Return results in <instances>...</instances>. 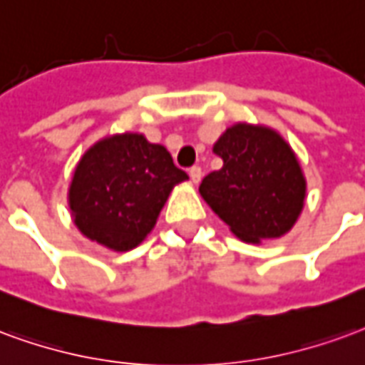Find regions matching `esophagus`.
I'll use <instances>...</instances> for the list:
<instances>
[{
  "label": "esophagus",
  "instance_id": "esophagus-1",
  "mask_svg": "<svg viewBox=\"0 0 365 365\" xmlns=\"http://www.w3.org/2000/svg\"><path fill=\"white\" fill-rule=\"evenodd\" d=\"M188 175H190V179H192V182H200V179H202V167H198V165H194V167H190V171H188Z\"/></svg>",
  "mask_w": 365,
  "mask_h": 365
}]
</instances>
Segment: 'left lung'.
<instances>
[{
    "label": "left lung",
    "instance_id": "left-lung-1",
    "mask_svg": "<svg viewBox=\"0 0 365 365\" xmlns=\"http://www.w3.org/2000/svg\"><path fill=\"white\" fill-rule=\"evenodd\" d=\"M214 151L222 169L202 179L210 208L247 243L280 237L303 208L305 180L294 151L274 130L235 124Z\"/></svg>",
    "mask_w": 365,
    "mask_h": 365
}]
</instances>
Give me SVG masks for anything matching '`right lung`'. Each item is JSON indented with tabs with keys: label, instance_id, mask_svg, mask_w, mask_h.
Wrapping results in <instances>:
<instances>
[{
	"label": "right lung",
	"instance_id": "right-lung-1",
	"mask_svg": "<svg viewBox=\"0 0 365 365\" xmlns=\"http://www.w3.org/2000/svg\"><path fill=\"white\" fill-rule=\"evenodd\" d=\"M186 179L163 145L140 134L106 138L81 157L73 173V222L91 241L130 251L155 225L173 186Z\"/></svg>",
	"mask_w": 365,
	"mask_h": 365
}]
</instances>
